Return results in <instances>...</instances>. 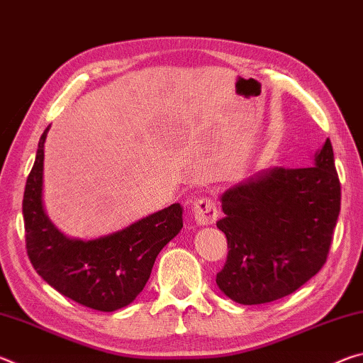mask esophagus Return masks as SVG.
I'll use <instances>...</instances> for the list:
<instances>
[{
  "label": "esophagus",
  "mask_w": 363,
  "mask_h": 363,
  "mask_svg": "<svg viewBox=\"0 0 363 363\" xmlns=\"http://www.w3.org/2000/svg\"><path fill=\"white\" fill-rule=\"evenodd\" d=\"M194 218L196 224L210 225L216 223L218 219V208L211 196H201L194 203Z\"/></svg>",
  "instance_id": "esophagus-1"
}]
</instances>
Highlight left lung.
Segmentation results:
<instances>
[{
    "label": "left lung",
    "mask_w": 363,
    "mask_h": 363,
    "mask_svg": "<svg viewBox=\"0 0 363 363\" xmlns=\"http://www.w3.org/2000/svg\"><path fill=\"white\" fill-rule=\"evenodd\" d=\"M225 264L216 284L240 304H264L296 291L323 267L341 210L333 147L314 167L272 168L220 195Z\"/></svg>",
    "instance_id": "obj_1"
}]
</instances>
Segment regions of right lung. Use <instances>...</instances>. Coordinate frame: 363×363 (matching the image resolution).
Listing matches in <instances>:
<instances>
[{
	"label": "right lung",
	"instance_id": "1",
	"mask_svg": "<svg viewBox=\"0 0 363 363\" xmlns=\"http://www.w3.org/2000/svg\"><path fill=\"white\" fill-rule=\"evenodd\" d=\"M48 131L49 126L40 138L22 201L30 262L43 280L75 303L101 312L121 309L144 290L158 253L182 229V206L173 203L96 240L65 237L43 206Z\"/></svg>",
	"mask_w": 363,
	"mask_h": 363
}]
</instances>
